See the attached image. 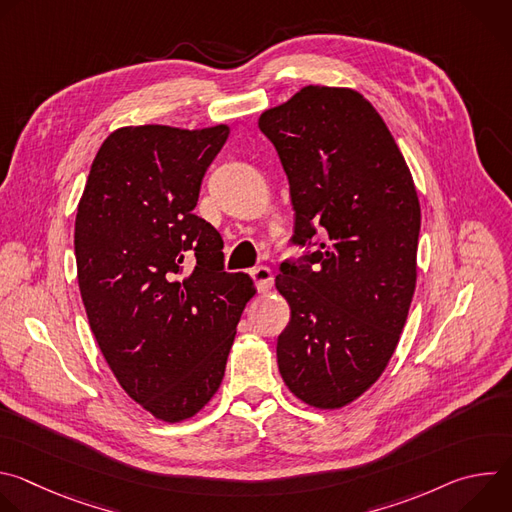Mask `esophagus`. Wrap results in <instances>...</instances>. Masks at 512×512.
Wrapping results in <instances>:
<instances>
[{
  "instance_id": "34e87169",
  "label": "esophagus",
  "mask_w": 512,
  "mask_h": 512,
  "mask_svg": "<svg viewBox=\"0 0 512 512\" xmlns=\"http://www.w3.org/2000/svg\"><path fill=\"white\" fill-rule=\"evenodd\" d=\"M251 277L255 281V287H257L259 294H265V291H269L271 285H273V273L265 265H259V267L251 269Z\"/></svg>"
}]
</instances>
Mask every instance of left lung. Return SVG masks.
<instances>
[{
    "mask_svg": "<svg viewBox=\"0 0 512 512\" xmlns=\"http://www.w3.org/2000/svg\"><path fill=\"white\" fill-rule=\"evenodd\" d=\"M259 129L289 182L291 243L318 245L275 277L291 312L279 373L304 403L338 409L383 375L405 326L421 227L415 184L385 121L352 89L304 87L261 113Z\"/></svg>",
    "mask_w": 512,
    "mask_h": 512,
    "instance_id": "1",
    "label": "left lung"
}]
</instances>
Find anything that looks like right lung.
I'll return each instance as SVG.
<instances>
[{"instance_id": "1", "label": "right lung", "mask_w": 512, "mask_h": 512, "mask_svg": "<svg viewBox=\"0 0 512 512\" xmlns=\"http://www.w3.org/2000/svg\"><path fill=\"white\" fill-rule=\"evenodd\" d=\"M227 125H137L99 148L75 221L81 298L123 391L162 421L196 415L221 387L247 302L223 239L194 214Z\"/></svg>"}]
</instances>
